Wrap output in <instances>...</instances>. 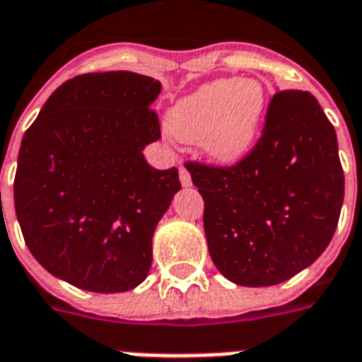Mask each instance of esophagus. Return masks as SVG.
I'll use <instances>...</instances> for the list:
<instances>
[{
  "mask_svg": "<svg viewBox=\"0 0 362 362\" xmlns=\"http://www.w3.org/2000/svg\"><path fill=\"white\" fill-rule=\"evenodd\" d=\"M179 181H181V185H183V187H190V185H192V179H190L189 170H187L185 166H179Z\"/></svg>",
  "mask_w": 362,
  "mask_h": 362,
  "instance_id": "34e87169",
  "label": "esophagus"
}]
</instances>
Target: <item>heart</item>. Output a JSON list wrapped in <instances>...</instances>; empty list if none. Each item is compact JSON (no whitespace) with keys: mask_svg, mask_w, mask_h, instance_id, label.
<instances>
[{"mask_svg":"<svg viewBox=\"0 0 362 362\" xmlns=\"http://www.w3.org/2000/svg\"><path fill=\"white\" fill-rule=\"evenodd\" d=\"M266 113V92L257 81L217 79L179 100L170 130L185 143H202L213 160L236 164L251 153Z\"/></svg>","mask_w":362,"mask_h":362,"instance_id":"heart-1","label":"heart"}]
</instances>
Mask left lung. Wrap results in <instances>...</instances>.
I'll use <instances>...</instances> for the list:
<instances>
[{"mask_svg": "<svg viewBox=\"0 0 362 362\" xmlns=\"http://www.w3.org/2000/svg\"><path fill=\"white\" fill-rule=\"evenodd\" d=\"M185 166L204 198L213 264L236 285L287 281L334 236L344 170L334 126L310 92H276L262 136L234 166Z\"/></svg>", "mask_w": 362, "mask_h": 362, "instance_id": "1", "label": "left lung"}]
</instances>
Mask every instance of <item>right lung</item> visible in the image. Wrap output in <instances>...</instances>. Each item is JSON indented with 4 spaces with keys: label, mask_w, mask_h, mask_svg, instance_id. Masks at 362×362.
<instances>
[{
    "label": "right lung",
    "mask_w": 362,
    "mask_h": 362,
    "mask_svg": "<svg viewBox=\"0 0 362 362\" xmlns=\"http://www.w3.org/2000/svg\"><path fill=\"white\" fill-rule=\"evenodd\" d=\"M162 90L132 71L85 74L58 86L22 137L15 211L30 253L58 279L124 293L147 277L153 234L181 189L177 168L155 170L151 109Z\"/></svg>",
    "instance_id": "add662e5"
}]
</instances>
